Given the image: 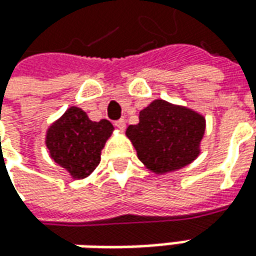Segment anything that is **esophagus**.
Listing matches in <instances>:
<instances>
[{
  "instance_id": "1",
  "label": "esophagus",
  "mask_w": 256,
  "mask_h": 256,
  "mask_svg": "<svg viewBox=\"0 0 256 256\" xmlns=\"http://www.w3.org/2000/svg\"><path fill=\"white\" fill-rule=\"evenodd\" d=\"M114 126L118 128H120V130H124L126 128V120L124 119H119L114 122Z\"/></svg>"
}]
</instances>
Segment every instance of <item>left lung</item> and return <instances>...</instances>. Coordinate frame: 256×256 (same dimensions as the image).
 <instances>
[{"label": "left lung", "instance_id": "left-lung-1", "mask_svg": "<svg viewBox=\"0 0 256 256\" xmlns=\"http://www.w3.org/2000/svg\"><path fill=\"white\" fill-rule=\"evenodd\" d=\"M140 122L130 124L126 134L138 158L154 172L178 170L198 156L206 120L187 108L154 100L140 112Z\"/></svg>", "mask_w": 256, "mask_h": 256}]
</instances>
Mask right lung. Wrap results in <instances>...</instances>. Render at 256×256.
<instances>
[{"label": "right lung", "mask_w": 256, "mask_h": 256, "mask_svg": "<svg viewBox=\"0 0 256 256\" xmlns=\"http://www.w3.org/2000/svg\"><path fill=\"white\" fill-rule=\"evenodd\" d=\"M113 126L109 120L92 122L82 109L70 108L46 134V147L55 163L75 178H84L98 167Z\"/></svg>", "instance_id": "right-lung-1"}]
</instances>
